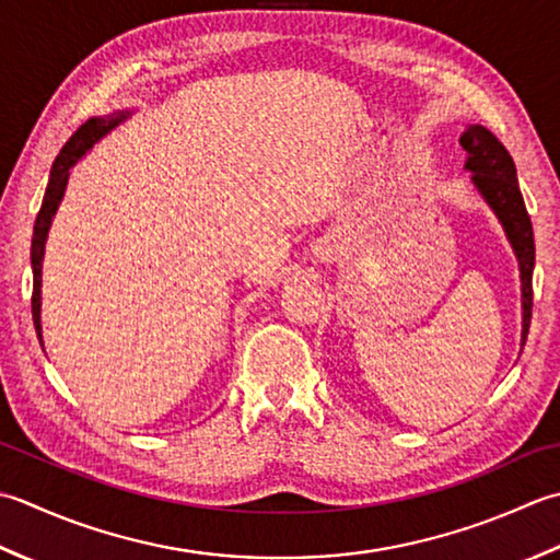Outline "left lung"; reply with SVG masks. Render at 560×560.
Returning a JSON list of instances; mask_svg holds the SVG:
<instances>
[{
    "mask_svg": "<svg viewBox=\"0 0 560 560\" xmlns=\"http://www.w3.org/2000/svg\"><path fill=\"white\" fill-rule=\"evenodd\" d=\"M462 150L466 152L464 168L471 174V186L498 222L503 224L508 242L515 250L520 264L522 282V346L527 343L532 324V272H534V232L532 220L524 208L517 168L510 152L498 142V137L486 130L483 125H466L459 137Z\"/></svg>",
    "mask_w": 560,
    "mask_h": 560,
    "instance_id": "8db88e82",
    "label": "left lung"
}]
</instances>
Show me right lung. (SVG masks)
<instances>
[{
    "label": "right lung",
    "mask_w": 560,
    "mask_h": 560,
    "mask_svg": "<svg viewBox=\"0 0 560 560\" xmlns=\"http://www.w3.org/2000/svg\"><path fill=\"white\" fill-rule=\"evenodd\" d=\"M135 110H116L108 113L104 118H91L86 120L82 128H79L67 144L57 154V159L52 162L50 168V180L48 188H45L43 196V205L40 212L36 217V226H33V238H31V268H33V300H31V312H33V326H36L38 340L43 346V324H40V288H43V258H45V244H48V234L52 220L57 214V208L65 198L67 184H70V174L72 168L77 166V162L82 156H86V152L94 147L101 137H106L110 130H116L120 122L128 120Z\"/></svg>",
    "instance_id": "obj_1"
}]
</instances>
